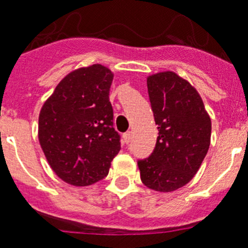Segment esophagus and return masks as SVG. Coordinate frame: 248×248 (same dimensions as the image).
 Returning a JSON list of instances; mask_svg holds the SVG:
<instances>
[{
    "mask_svg": "<svg viewBox=\"0 0 248 248\" xmlns=\"http://www.w3.org/2000/svg\"><path fill=\"white\" fill-rule=\"evenodd\" d=\"M130 140H132V134H130V132L124 133V134H123V142L125 143V144H129Z\"/></svg>",
    "mask_w": 248,
    "mask_h": 248,
    "instance_id": "34e87169",
    "label": "esophagus"
}]
</instances>
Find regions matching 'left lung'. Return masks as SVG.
Segmentation results:
<instances>
[{"mask_svg":"<svg viewBox=\"0 0 248 248\" xmlns=\"http://www.w3.org/2000/svg\"><path fill=\"white\" fill-rule=\"evenodd\" d=\"M147 87L158 137L152 155L138 161L140 180L170 193L198 172L210 146L212 122L198 91L175 72L149 76Z\"/></svg>","mask_w":248,"mask_h":248,"instance_id":"left-lung-1","label":"left lung"}]
</instances>
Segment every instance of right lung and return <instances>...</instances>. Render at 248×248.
I'll list each match as a JSON object with an SVG mask.
<instances>
[{"label": "right lung", "mask_w": 248, "mask_h": 248, "mask_svg": "<svg viewBox=\"0 0 248 248\" xmlns=\"http://www.w3.org/2000/svg\"><path fill=\"white\" fill-rule=\"evenodd\" d=\"M114 75L101 64L65 76L39 114V143L52 170L69 185L89 186L109 173L120 151L109 91Z\"/></svg>", "instance_id": "right-lung-1"}]
</instances>
